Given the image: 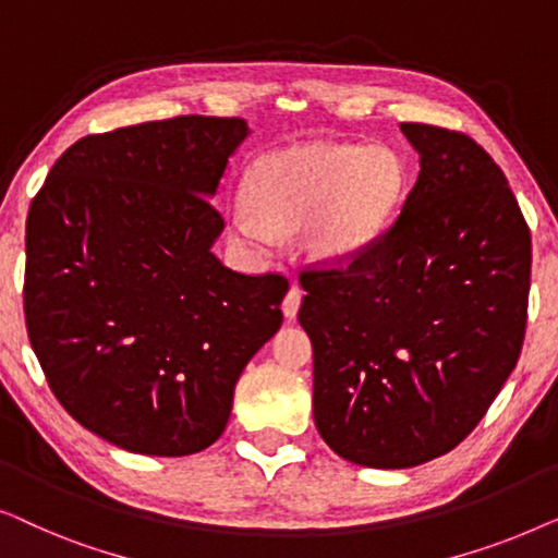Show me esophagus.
<instances>
[{
  "label": "esophagus",
  "mask_w": 558,
  "mask_h": 558,
  "mask_svg": "<svg viewBox=\"0 0 558 558\" xmlns=\"http://www.w3.org/2000/svg\"><path fill=\"white\" fill-rule=\"evenodd\" d=\"M300 304H302V289L292 287L284 296V302H281V312H284L287 319H294L296 312H300Z\"/></svg>",
  "instance_id": "esophagus-1"
}]
</instances>
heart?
I'll return each mask as SVG.
<instances>
[{
    "label": "heart",
    "instance_id": "obj_1",
    "mask_svg": "<svg viewBox=\"0 0 558 558\" xmlns=\"http://www.w3.org/2000/svg\"><path fill=\"white\" fill-rule=\"evenodd\" d=\"M403 193L401 157L384 144L307 142L258 157L246 174L248 208L231 213L233 239L266 251L277 231L304 226L310 258L340 266L391 223Z\"/></svg>",
    "mask_w": 558,
    "mask_h": 558
}]
</instances>
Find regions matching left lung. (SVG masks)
I'll return each instance as SVG.
<instances>
[{
	"label": "left lung",
	"mask_w": 558,
	"mask_h": 558,
	"mask_svg": "<svg viewBox=\"0 0 558 558\" xmlns=\"http://www.w3.org/2000/svg\"><path fill=\"white\" fill-rule=\"evenodd\" d=\"M401 132L422 167L401 216L345 266L300 274L319 437L380 470L475 429L521 355L531 289V231L493 157L449 129Z\"/></svg>",
	"instance_id": "left-lung-1"
}]
</instances>
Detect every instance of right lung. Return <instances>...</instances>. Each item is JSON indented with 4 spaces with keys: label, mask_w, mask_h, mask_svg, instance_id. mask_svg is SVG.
Returning a JSON list of instances; mask_svg holds the SVG:
<instances>
[{
    "label": "right lung",
    "mask_w": 558,
    "mask_h": 558,
    "mask_svg": "<svg viewBox=\"0 0 558 558\" xmlns=\"http://www.w3.org/2000/svg\"><path fill=\"white\" fill-rule=\"evenodd\" d=\"M246 136V121L218 117L83 136L29 205V342L68 414L126 452L210 447L281 327L289 281L210 251L223 231L210 197Z\"/></svg>",
    "instance_id": "right-lung-1"
}]
</instances>
